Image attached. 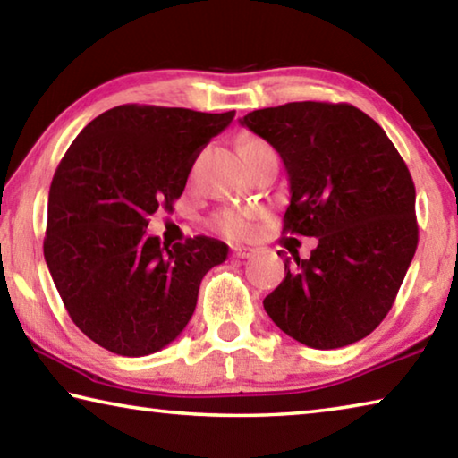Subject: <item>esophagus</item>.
Masks as SVG:
<instances>
[{
  "label": "esophagus",
  "mask_w": 458,
  "mask_h": 458,
  "mask_svg": "<svg viewBox=\"0 0 458 458\" xmlns=\"http://www.w3.org/2000/svg\"><path fill=\"white\" fill-rule=\"evenodd\" d=\"M252 254H254V250H250V248H244V246L232 248V257L234 259H250Z\"/></svg>",
  "instance_id": "34e87169"
}]
</instances>
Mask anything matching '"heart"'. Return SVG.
<instances>
[{"label":"heart","instance_id":"b5f03b06","mask_svg":"<svg viewBox=\"0 0 458 458\" xmlns=\"http://www.w3.org/2000/svg\"><path fill=\"white\" fill-rule=\"evenodd\" d=\"M267 143H262L260 139L254 137H246L240 143V153L250 151V149H259V147H265ZM214 228L226 234L230 238H244L248 232H250V222H248V214L242 212H234V210H224L220 214L214 216Z\"/></svg>","mask_w":458,"mask_h":458}]
</instances>
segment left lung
Here are the masks:
<instances>
[{"label":"left lung","instance_id":"obj_1","mask_svg":"<svg viewBox=\"0 0 458 458\" xmlns=\"http://www.w3.org/2000/svg\"><path fill=\"white\" fill-rule=\"evenodd\" d=\"M240 125L281 155L291 191L283 232L317 238L309 259L284 257V278L262 301L265 311L315 350L369 335L392 309L418 244L404 159L374 119L345 103L260 108Z\"/></svg>","mask_w":458,"mask_h":458}]
</instances>
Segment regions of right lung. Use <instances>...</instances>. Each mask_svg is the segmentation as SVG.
I'll list each match as a JSON object with an SVG mask.
<instances>
[{"label":"right lung","mask_w":458,"mask_h":458,"mask_svg":"<svg viewBox=\"0 0 458 458\" xmlns=\"http://www.w3.org/2000/svg\"><path fill=\"white\" fill-rule=\"evenodd\" d=\"M234 111L121 105L84 127L54 174L44 259L68 315L105 350L141 358L180 335L204 275L228 257L216 238L161 244L149 218L172 210L193 161Z\"/></svg>","instance_id":"obj_1"}]
</instances>
